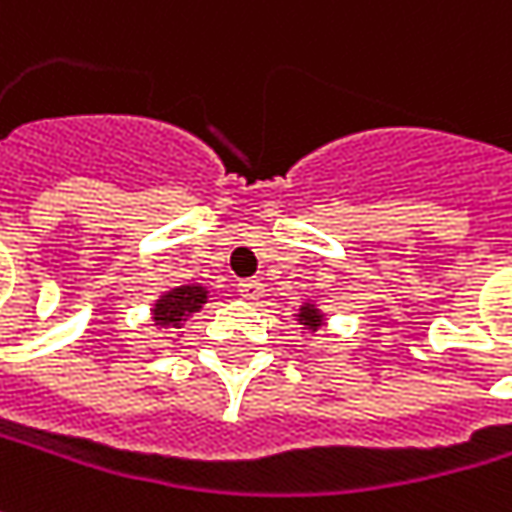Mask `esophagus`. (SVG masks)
Masks as SVG:
<instances>
[{
	"mask_svg": "<svg viewBox=\"0 0 512 512\" xmlns=\"http://www.w3.org/2000/svg\"><path fill=\"white\" fill-rule=\"evenodd\" d=\"M237 292H240V298L257 300L260 295H263V283H260V280H255V278L240 280V283H237Z\"/></svg>",
	"mask_w": 512,
	"mask_h": 512,
	"instance_id": "1",
	"label": "esophagus"
}]
</instances>
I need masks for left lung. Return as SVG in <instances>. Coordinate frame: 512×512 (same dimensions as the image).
<instances>
[{"label": "left lung", "instance_id": "8db88e82", "mask_svg": "<svg viewBox=\"0 0 512 512\" xmlns=\"http://www.w3.org/2000/svg\"><path fill=\"white\" fill-rule=\"evenodd\" d=\"M295 321H298L303 329H309V332H318L323 323H326V315H323L315 303H303L298 309V315H295Z\"/></svg>", "mask_w": 512, "mask_h": 512}]
</instances>
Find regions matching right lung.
<instances>
[{
  "mask_svg": "<svg viewBox=\"0 0 512 512\" xmlns=\"http://www.w3.org/2000/svg\"><path fill=\"white\" fill-rule=\"evenodd\" d=\"M203 303H209L206 286H197V283L177 286L157 298L154 309H151V321L157 329H183V323L189 321L194 312H200Z\"/></svg>",
  "mask_w": 512,
  "mask_h": 512,
  "instance_id": "1",
  "label": "right lung"
}]
</instances>
